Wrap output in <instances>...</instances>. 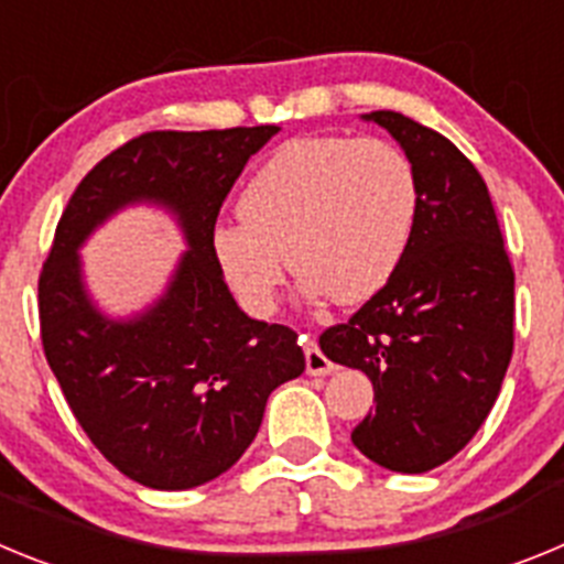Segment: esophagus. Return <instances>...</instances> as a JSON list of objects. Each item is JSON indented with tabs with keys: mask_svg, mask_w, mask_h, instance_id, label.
Listing matches in <instances>:
<instances>
[{
	"mask_svg": "<svg viewBox=\"0 0 564 564\" xmlns=\"http://www.w3.org/2000/svg\"><path fill=\"white\" fill-rule=\"evenodd\" d=\"M305 370L307 376H330L336 370V364L318 350V344L313 338L305 336Z\"/></svg>",
	"mask_w": 564,
	"mask_h": 564,
	"instance_id": "esophagus-1",
	"label": "esophagus"
}]
</instances>
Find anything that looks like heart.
Wrapping results in <instances>:
<instances>
[{
  "instance_id": "1",
  "label": "heart",
  "mask_w": 564,
  "mask_h": 564,
  "mask_svg": "<svg viewBox=\"0 0 564 564\" xmlns=\"http://www.w3.org/2000/svg\"><path fill=\"white\" fill-rule=\"evenodd\" d=\"M410 158L381 138L311 134L276 147L212 234L223 279L251 313H271L285 259L302 296L361 305L401 268L417 220Z\"/></svg>"
}]
</instances>
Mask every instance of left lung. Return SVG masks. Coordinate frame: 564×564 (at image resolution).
Returning a JSON list of instances; mask_svg holds the SVG:
<instances>
[{"label":"left lung","mask_w":564,"mask_h":564,"mask_svg":"<svg viewBox=\"0 0 564 564\" xmlns=\"http://www.w3.org/2000/svg\"><path fill=\"white\" fill-rule=\"evenodd\" d=\"M401 143L417 220L395 276L318 344L367 372L376 410L352 443L378 466L421 475L466 446L500 395L514 352V268L486 181L435 129L392 109L364 115Z\"/></svg>","instance_id":"obj_1"}]
</instances>
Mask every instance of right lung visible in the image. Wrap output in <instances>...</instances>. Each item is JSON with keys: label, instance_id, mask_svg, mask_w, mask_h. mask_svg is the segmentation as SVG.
<instances>
[{"label": "right lung", "instance_id": "right-lung-1", "mask_svg": "<svg viewBox=\"0 0 564 564\" xmlns=\"http://www.w3.org/2000/svg\"><path fill=\"white\" fill-rule=\"evenodd\" d=\"M279 127L147 132L107 154L69 197L39 276L50 370L96 449L129 480L183 491L220 477L257 437L268 395L305 372L296 333L246 316L212 251L223 200ZM154 202L187 237L167 293L104 317L77 248L115 210Z\"/></svg>", "mask_w": 564, "mask_h": 564}]
</instances>
